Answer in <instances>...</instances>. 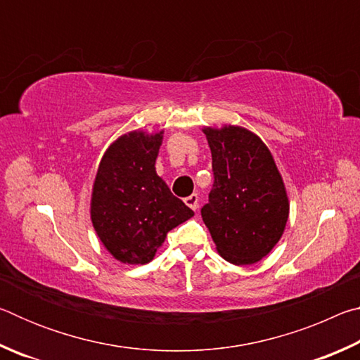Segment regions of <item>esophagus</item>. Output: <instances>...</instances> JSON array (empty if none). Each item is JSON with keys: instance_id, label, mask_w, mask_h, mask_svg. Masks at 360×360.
I'll return each mask as SVG.
<instances>
[{"instance_id": "obj_1", "label": "esophagus", "mask_w": 360, "mask_h": 360, "mask_svg": "<svg viewBox=\"0 0 360 360\" xmlns=\"http://www.w3.org/2000/svg\"><path fill=\"white\" fill-rule=\"evenodd\" d=\"M184 203H186L191 210L197 211V210H198V195H197V193H192L191 197L184 198Z\"/></svg>"}]
</instances>
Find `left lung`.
I'll list each match as a JSON object with an SVG mask.
<instances>
[{"label":"left lung","mask_w":360,"mask_h":360,"mask_svg":"<svg viewBox=\"0 0 360 360\" xmlns=\"http://www.w3.org/2000/svg\"><path fill=\"white\" fill-rule=\"evenodd\" d=\"M214 184L202 208L217 252L233 265L265 257L284 233L289 198L265 143L243 127H205Z\"/></svg>","instance_id":"1"}]
</instances>
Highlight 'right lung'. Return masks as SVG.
<instances>
[{
	"instance_id": "1",
	"label": "right lung",
	"mask_w": 360,
	"mask_h": 360,
	"mask_svg": "<svg viewBox=\"0 0 360 360\" xmlns=\"http://www.w3.org/2000/svg\"><path fill=\"white\" fill-rule=\"evenodd\" d=\"M162 139L163 131L122 135L95 176L90 217L103 246L122 264H148L168 231L193 216L155 172Z\"/></svg>"
}]
</instances>
